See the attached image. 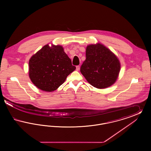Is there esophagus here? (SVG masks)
<instances>
[{
    "instance_id": "obj_1",
    "label": "esophagus",
    "mask_w": 151,
    "mask_h": 151,
    "mask_svg": "<svg viewBox=\"0 0 151 151\" xmlns=\"http://www.w3.org/2000/svg\"><path fill=\"white\" fill-rule=\"evenodd\" d=\"M79 69H80V66H79V65H77V66H76V70H77V71H79Z\"/></svg>"
}]
</instances>
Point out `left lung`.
Returning <instances> with one entry per match:
<instances>
[{
    "instance_id": "8db88e82",
    "label": "left lung",
    "mask_w": 151,
    "mask_h": 151,
    "mask_svg": "<svg viewBox=\"0 0 151 151\" xmlns=\"http://www.w3.org/2000/svg\"><path fill=\"white\" fill-rule=\"evenodd\" d=\"M120 69L118 58L102 44H92L86 47V59L80 67V72L92 86L103 89L112 86Z\"/></svg>"
}]
</instances>
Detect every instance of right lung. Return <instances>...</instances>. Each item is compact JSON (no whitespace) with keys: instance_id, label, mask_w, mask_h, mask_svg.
Instances as JSON below:
<instances>
[{"instance_id":"right-lung-1","label":"right lung","mask_w":151,"mask_h":151,"mask_svg":"<svg viewBox=\"0 0 151 151\" xmlns=\"http://www.w3.org/2000/svg\"><path fill=\"white\" fill-rule=\"evenodd\" d=\"M75 69L60 45H46L29 59V78L35 86L45 92L57 89Z\"/></svg>"}]
</instances>
